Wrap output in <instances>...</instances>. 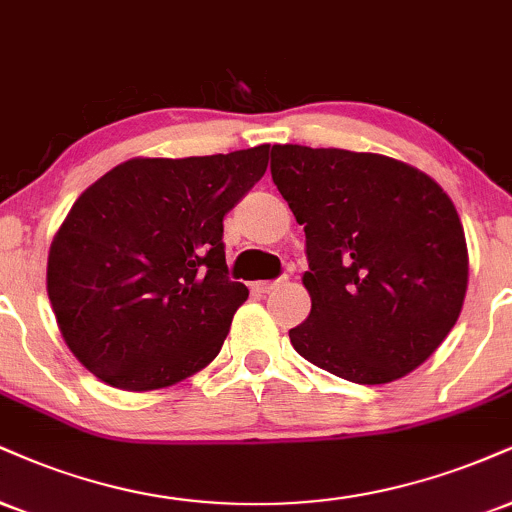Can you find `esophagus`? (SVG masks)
Masks as SVG:
<instances>
[{"instance_id":"esophagus-1","label":"esophagus","mask_w":512,"mask_h":512,"mask_svg":"<svg viewBox=\"0 0 512 512\" xmlns=\"http://www.w3.org/2000/svg\"><path fill=\"white\" fill-rule=\"evenodd\" d=\"M276 283H279V281H255V283H252V288H255L257 293H269L272 288H276Z\"/></svg>"}]
</instances>
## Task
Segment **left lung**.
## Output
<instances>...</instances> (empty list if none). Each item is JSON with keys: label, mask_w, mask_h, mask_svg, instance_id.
I'll use <instances>...</instances> for the list:
<instances>
[{"label": "left lung", "mask_w": 512, "mask_h": 512, "mask_svg": "<svg viewBox=\"0 0 512 512\" xmlns=\"http://www.w3.org/2000/svg\"><path fill=\"white\" fill-rule=\"evenodd\" d=\"M272 181L305 229L312 310L288 331L312 365L389 384L420 367L458 322L465 231L434 178L398 159L274 145Z\"/></svg>", "instance_id": "1"}]
</instances>
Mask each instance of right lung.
Listing matches in <instances>:
<instances>
[{
    "label": "right lung",
    "instance_id": "add662e5",
    "mask_svg": "<svg viewBox=\"0 0 512 512\" xmlns=\"http://www.w3.org/2000/svg\"><path fill=\"white\" fill-rule=\"evenodd\" d=\"M269 145L128 159L73 202L47 293L66 346L104 384L152 391L219 355L248 288L229 279L224 217L264 176Z\"/></svg>",
    "mask_w": 512,
    "mask_h": 512
}]
</instances>
